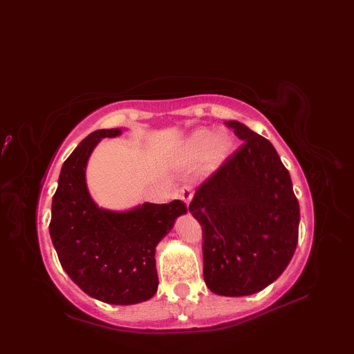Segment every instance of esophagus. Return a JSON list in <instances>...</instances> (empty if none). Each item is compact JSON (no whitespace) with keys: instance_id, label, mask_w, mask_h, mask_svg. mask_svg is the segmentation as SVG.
Returning <instances> with one entry per match:
<instances>
[{"instance_id":"esophagus-1","label":"esophagus","mask_w":354,"mask_h":354,"mask_svg":"<svg viewBox=\"0 0 354 354\" xmlns=\"http://www.w3.org/2000/svg\"><path fill=\"white\" fill-rule=\"evenodd\" d=\"M192 196H194V194H192V188L191 187H182L179 189V198L185 203H187V205H189V202L192 201Z\"/></svg>"}]
</instances>
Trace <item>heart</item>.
Instances as JSON below:
<instances>
[{
	"label": "heart",
	"instance_id": "heart-1",
	"mask_svg": "<svg viewBox=\"0 0 354 354\" xmlns=\"http://www.w3.org/2000/svg\"><path fill=\"white\" fill-rule=\"evenodd\" d=\"M232 149V139L227 132L212 133L208 129L194 132L182 147V162L188 165L201 163L208 171L224 162Z\"/></svg>",
	"mask_w": 354,
	"mask_h": 354
}]
</instances>
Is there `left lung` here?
Listing matches in <instances>:
<instances>
[{
  "instance_id": "8db88e82",
  "label": "left lung",
  "mask_w": 354,
  "mask_h": 354,
  "mask_svg": "<svg viewBox=\"0 0 354 354\" xmlns=\"http://www.w3.org/2000/svg\"><path fill=\"white\" fill-rule=\"evenodd\" d=\"M244 143L198 188L189 212L203 231V280L225 297L264 290L287 268L299 241L300 205L274 146L244 123Z\"/></svg>"
}]
</instances>
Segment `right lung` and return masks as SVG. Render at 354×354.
<instances>
[{
	"instance_id": "1",
	"label": "right lung",
	"mask_w": 354,
	"mask_h": 354,
	"mask_svg": "<svg viewBox=\"0 0 354 354\" xmlns=\"http://www.w3.org/2000/svg\"><path fill=\"white\" fill-rule=\"evenodd\" d=\"M122 132L96 130L66 159L53 196L50 236L63 270L86 294L107 304L130 306L155 295L156 245L176 218L187 214V205L176 199L111 211L93 201L86 182L88 158L102 139Z\"/></svg>"
}]
</instances>
